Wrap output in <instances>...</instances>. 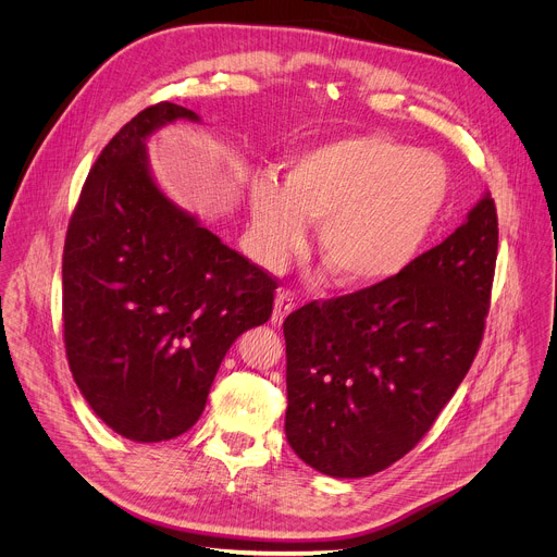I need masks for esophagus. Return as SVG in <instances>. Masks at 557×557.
<instances>
[{
  "label": "esophagus",
  "mask_w": 557,
  "mask_h": 557,
  "mask_svg": "<svg viewBox=\"0 0 557 557\" xmlns=\"http://www.w3.org/2000/svg\"><path fill=\"white\" fill-rule=\"evenodd\" d=\"M295 308V297L288 290H277L275 295V306H273V326H282L286 320V314L293 312Z\"/></svg>",
  "instance_id": "obj_1"
}]
</instances>
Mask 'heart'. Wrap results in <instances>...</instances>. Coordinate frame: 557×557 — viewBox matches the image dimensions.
Segmentation results:
<instances>
[{"label":"heart","mask_w":557,"mask_h":557,"mask_svg":"<svg viewBox=\"0 0 557 557\" xmlns=\"http://www.w3.org/2000/svg\"><path fill=\"white\" fill-rule=\"evenodd\" d=\"M451 178L434 153L383 136H352L304 149L284 187L258 181L249 209L256 249L277 267L320 226V256L342 286L370 288L406 273L449 202Z\"/></svg>","instance_id":"1"}]
</instances>
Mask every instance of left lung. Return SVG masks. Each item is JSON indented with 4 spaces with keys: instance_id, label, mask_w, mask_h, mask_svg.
<instances>
[{
    "instance_id": "left-lung-1",
    "label": "left lung",
    "mask_w": 557,
    "mask_h": 557,
    "mask_svg": "<svg viewBox=\"0 0 557 557\" xmlns=\"http://www.w3.org/2000/svg\"><path fill=\"white\" fill-rule=\"evenodd\" d=\"M496 256L485 194L399 277L286 317L284 430L306 465L363 479L425 436L479 352Z\"/></svg>"
}]
</instances>
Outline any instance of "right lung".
<instances>
[{"instance_id": "right-lung-1", "label": "right lung", "mask_w": 557, "mask_h": 557, "mask_svg": "<svg viewBox=\"0 0 557 557\" xmlns=\"http://www.w3.org/2000/svg\"><path fill=\"white\" fill-rule=\"evenodd\" d=\"M174 121L200 116L165 101L121 127L88 174L63 247L72 376L95 414L136 443L196 425L226 350L269 322L277 288L156 185L145 140Z\"/></svg>"}]
</instances>
